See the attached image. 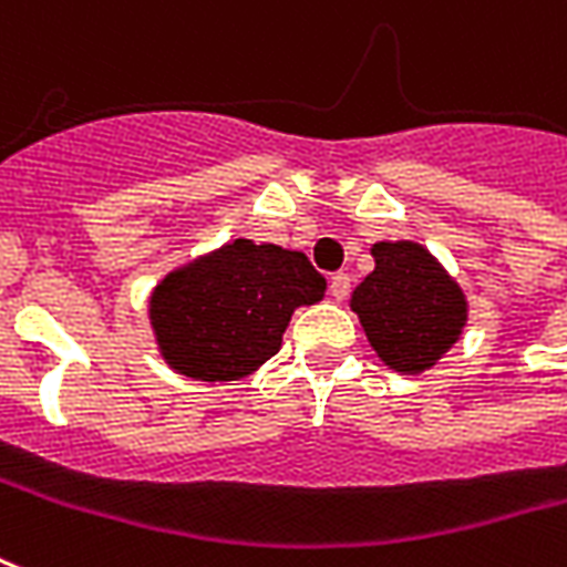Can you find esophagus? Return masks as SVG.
Listing matches in <instances>:
<instances>
[{"instance_id": "1", "label": "esophagus", "mask_w": 567, "mask_h": 567, "mask_svg": "<svg viewBox=\"0 0 567 567\" xmlns=\"http://www.w3.org/2000/svg\"><path fill=\"white\" fill-rule=\"evenodd\" d=\"M348 291H351V276L348 272H333L330 276V297L333 300H346Z\"/></svg>"}]
</instances>
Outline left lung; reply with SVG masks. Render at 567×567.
Listing matches in <instances>:
<instances>
[{
  "label": "left lung",
  "instance_id": "left-lung-1",
  "mask_svg": "<svg viewBox=\"0 0 567 567\" xmlns=\"http://www.w3.org/2000/svg\"><path fill=\"white\" fill-rule=\"evenodd\" d=\"M375 270L354 288L351 309L390 369L414 375L454 346L465 327V295L421 243H375Z\"/></svg>",
  "mask_w": 567,
  "mask_h": 567
}]
</instances>
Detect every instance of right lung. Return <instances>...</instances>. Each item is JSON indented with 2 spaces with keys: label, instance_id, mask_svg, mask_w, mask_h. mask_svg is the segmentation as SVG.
Masks as SVG:
<instances>
[{
  "label": "right lung",
  "instance_id": "1",
  "mask_svg": "<svg viewBox=\"0 0 567 567\" xmlns=\"http://www.w3.org/2000/svg\"><path fill=\"white\" fill-rule=\"evenodd\" d=\"M324 276L303 251L234 240L167 272L150 297L162 358L200 381L249 375L282 348L297 306L324 297Z\"/></svg>",
  "mask_w": 567,
  "mask_h": 567
}]
</instances>
